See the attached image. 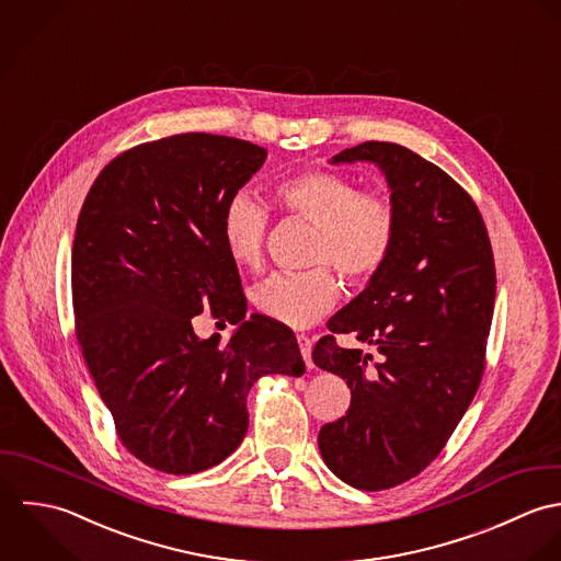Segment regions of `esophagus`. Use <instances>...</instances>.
<instances>
[{"label": "esophagus", "mask_w": 561, "mask_h": 561, "mask_svg": "<svg viewBox=\"0 0 561 561\" xmlns=\"http://www.w3.org/2000/svg\"><path fill=\"white\" fill-rule=\"evenodd\" d=\"M297 342H299V348H301V355H304V362L308 368H312V340L306 336V334H297Z\"/></svg>", "instance_id": "34e87169"}]
</instances>
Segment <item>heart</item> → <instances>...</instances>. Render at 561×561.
Returning <instances> with one entry per match:
<instances>
[{"label":"heart","mask_w":561,"mask_h":561,"mask_svg":"<svg viewBox=\"0 0 561 561\" xmlns=\"http://www.w3.org/2000/svg\"><path fill=\"white\" fill-rule=\"evenodd\" d=\"M275 197L288 217L317 225L312 262L319 266L268 275L251 290V304L275 323L308 328L340 297L333 265L355 284L373 279L386 266L397 242L399 215L388 197L362 193L355 180L325 169L279 180ZM268 221L266 206L249 191H236L227 199L221 233L231 262L247 268L262 264Z\"/></svg>","instance_id":"obj_1"}]
</instances>
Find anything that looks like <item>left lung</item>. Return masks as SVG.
I'll use <instances>...</instances> for the list:
<instances>
[{"label": "left lung", "instance_id": "left-lung-1", "mask_svg": "<svg viewBox=\"0 0 561 561\" xmlns=\"http://www.w3.org/2000/svg\"><path fill=\"white\" fill-rule=\"evenodd\" d=\"M373 162L399 215L394 249L368 286L330 319L312 359L346 379V416L321 427L328 468L357 490H388L425 470L468 410L483 368L496 273L485 224L440 167L397 142L368 140L332 158ZM355 333L380 351L336 346Z\"/></svg>", "mask_w": 561, "mask_h": 561}]
</instances>
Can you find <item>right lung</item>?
<instances>
[{
	"mask_svg": "<svg viewBox=\"0 0 561 561\" xmlns=\"http://www.w3.org/2000/svg\"><path fill=\"white\" fill-rule=\"evenodd\" d=\"M264 160V147L204 131L142 142L104 167L80 210L76 336L123 447L169 474L208 470L238 448L260 377L306 373L288 328L244 321L221 233L227 199ZM204 307L239 325L225 345L194 334Z\"/></svg>",
	"mask_w": 561,
	"mask_h": 561,
	"instance_id": "add662e5",
	"label": "right lung"
}]
</instances>
